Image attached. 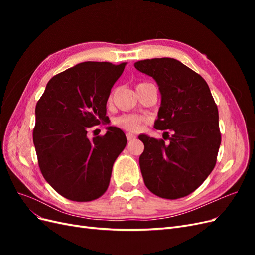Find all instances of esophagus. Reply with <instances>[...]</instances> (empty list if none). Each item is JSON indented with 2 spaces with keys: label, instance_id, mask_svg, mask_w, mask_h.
<instances>
[{
  "label": "esophagus",
  "instance_id": "esophagus-1",
  "mask_svg": "<svg viewBox=\"0 0 255 255\" xmlns=\"http://www.w3.org/2000/svg\"><path fill=\"white\" fill-rule=\"evenodd\" d=\"M127 139H128V141H130V140H134V139H136V136H135L134 134L128 133V134H127Z\"/></svg>",
  "mask_w": 255,
  "mask_h": 255
}]
</instances>
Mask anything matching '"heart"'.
Wrapping results in <instances>:
<instances>
[{
    "instance_id": "b5f03b06",
    "label": "heart",
    "mask_w": 255,
    "mask_h": 255,
    "mask_svg": "<svg viewBox=\"0 0 255 255\" xmlns=\"http://www.w3.org/2000/svg\"><path fill=\"white\" fill-rule=\"evenodd\" d=\"M142 121L143 118L138 115H122L115 120V123L122 128L130 130V132H136L139 129Z\"/></svg>"
}]
</instances>
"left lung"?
<instances>
[{
  "mask_svg": "<svg viewBox=\"0 0 255 255\" xmlns=\"http://www.w3.org/2000/svg\"><path fill=\"white\" fill-rule=\"evenodd\" d=\"M134 66L157 83L161 102L154 128L172 133L168 144L144 134L138 137L144 144L139 157L144 184L160 198L185 197L216 165L221 142L217 105L202 76L179 60L152 58Z\"/></svg>",
  "mask_w": 255,
  "mask_h": 255,
  "instance_id": "8db88e82",
  "label": "left lung"
}]
</instances>
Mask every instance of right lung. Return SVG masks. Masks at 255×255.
I'll use <instances>...</instances> for the list:
<instances>
[{"instance_id": "obj_1", "label": "right lung", "mask_w": 255, "mask_h": 255, "mask_svg": "<svg viewBox=\"0 0 255 255\" xmlns=\"http://www.w3.org/2000/svg\"><path fill=\"white\" fill-rule=\"evenodd\" d=\"M126 63L85 61L49 81L36 105L33 140L41 173L59 195L78 202L101 197L116 158L127 145L118 128L87 137L106 117L111 89Z\"/></svg>"}]
</instances>
